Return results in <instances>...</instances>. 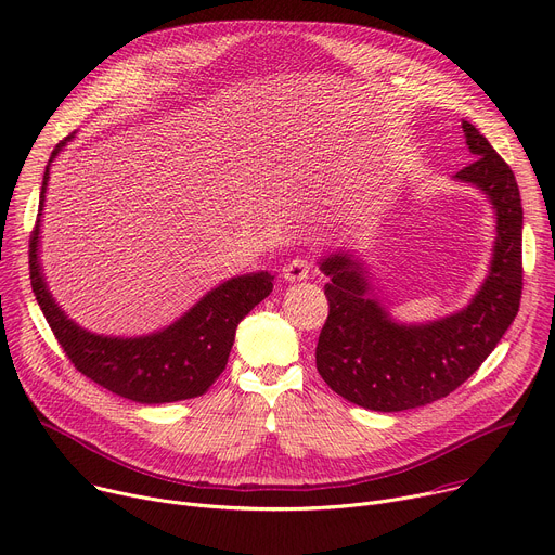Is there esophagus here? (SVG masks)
I'll list each match as a JSON object with an SVG mask.
<instances>
[{"instance_id": "1", "label": "esophagus", "mask_w": 555, "mask_h": 555, "mask_svg": "<svg viewBox=\"0 0 555 555\" xmlns=\"http://www.w3.org/2000/svg\"><path fill=\"white\" fill-rule=\"evenodd\" d=\"M285 283H298V281H306L310 276V263L306 259H294L289 261L283 272H281Z\"/></svg>"}]
</instances>
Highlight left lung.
Segmentation results:
<instances>
[{"label":"left lung","mask_w":555,"mask_h":555,"mask_svg":"<svg viewBox=\"0 0 555 555\" xmlns=\"http://www.w3.org/2000/svg\"><path fill=\"white\" fill-rule=\"evenodd\" d=\"M474 164L453 175L485 194L495 219L489 272L469 304L425 323H400L376 298L367 263L354 251H330V317L317 345V370L343 398L374 412L429 405L461 387L514 323L522 294V206L512 168L463 121Z\"/></svg>","instance_id":"left-lung-1"}]
</instances>
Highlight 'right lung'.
<instances>
[{"label": "right lung", "instance_id": "1", "mask_svg": "<svg viewBox=\"0 0 555 555\" xmlns=\"http://www.w3.org/2000/svg\"><path fill=\"white\" fill-rule=\"evenodd\" d=\"M73 137L53 150L46 166L28 251L33 292L50 330L83 376L121 398L162 405L206 393L228 365L238 323L270 296L274 276L266 270L232 276L206 292L170 325L141 336L96 334L75 323L50 292L39 259L50 166Z\"/></svg>", "mask_w": 555, "mask_h": 555}]
</instances>
